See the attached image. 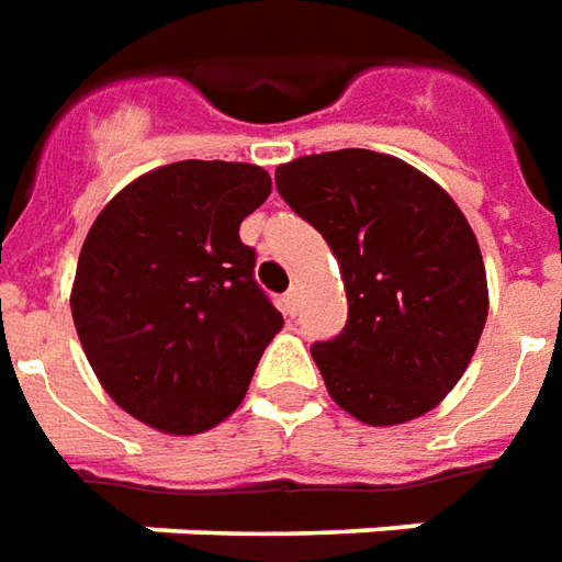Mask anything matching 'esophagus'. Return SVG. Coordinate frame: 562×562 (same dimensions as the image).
Returning <instances> with one entry per match:
<instances>
[{
	"label": "esophagus",
	"instance_id": "34e87169",
	"mask_svg": "<svg viewBox=\"0 0 562 562\" xmlns=\"http://www.w3.org/2000/svg\"><path fill=\"white\" fill-rule=\"evenodd\" d=\"M282 311L289 313V316L297 311V289H289V292L282 295Z\"/></svg>",
	"mask_w": 562,
	"mask_h": 562
}]
</instances>
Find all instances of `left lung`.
I'll return each instance as SVG.
<instances>
[{"label": "left lung", "mask_w": 562, "mask_h": 562, "mask_svg": "<svg viewBox=\"0 0 562 562\" xmlns=\"http://www.w3.org/2000/svg\"><path fill=\"white\" fill-rule=\"evenodd\" d=\"M280 196L329 243L347 326L311 353L357 422L406 425L456 387L490 313L480 243L456 200L409 162L375 150L297 156Z\"/></svg>", "instance_id": "obj_1"}]
</instances>
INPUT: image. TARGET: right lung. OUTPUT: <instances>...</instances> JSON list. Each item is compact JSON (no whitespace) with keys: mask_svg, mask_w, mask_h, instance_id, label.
Listing matches in <instances>:
<instances>
[{"mask_svg":"<svg viewBox=\"0 0 562 562\" xmlns=\"http://www.w3.org/2000/svg\"><path fill=\"white\" fill-rule=\"evenodd\" d=\"M270 190L261 166L184 159L122 187L91 224L70 292L76 335L110 400L153 430L221 425L282 329L239 239Z\"/></svg>","mask_w":562,"mask_h":562,"instance_id":"right-lung-1","label":"right lung"}]
</instances>
